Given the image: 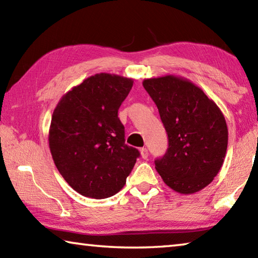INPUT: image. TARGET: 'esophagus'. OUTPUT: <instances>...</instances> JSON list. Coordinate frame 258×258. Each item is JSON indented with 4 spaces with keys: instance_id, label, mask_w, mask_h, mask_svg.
Returning a JSON list of instances; mask_svg holds the SVG:
<instances>
[{
    "instance_id": "34e87169",
    "label": "esophagus",
    "mask_w": 258,
    "mask_h": 258,
    "mask_svg": "<svg viewBox=\"0 0 258 258\" xmlns=\"http://www.w3.org/2000/svg\"><path fill=\"white\" fill-rule=\"evenodd\" d=\"M140 154H141V157L143 159H147L148 156H149V152H148L147 148H141V149H140Z\"/></svg>"
}]
</instances>
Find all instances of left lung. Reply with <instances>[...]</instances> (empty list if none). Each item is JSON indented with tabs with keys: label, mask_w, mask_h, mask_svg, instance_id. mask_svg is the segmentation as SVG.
Listing matches in <instances>:
<instances>
[{
	"label": "left lung",
	"mask_w": 258,
	"mask_h": 258,
	"mask_svg": "<svg viewBox=\"0 0 258 258\" xmlns=\"http://www.w3.org/2000/svg\"><path fill=\"white\" fill-rule=\"evenodd\" d=\"M143 87L158 108L168 137L155 167L171 189L203 190L217 175L228 148V126L217 104L189 80L175 75L147 78Z\"/></svg>",
	"instance_id": "obj_1"
}]
</instances>
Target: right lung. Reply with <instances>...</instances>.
<instances>
[{
	"mask_svg": "<svg viewBox=\"0 0 258 258\" xmlns=\"http://www.w3.org/2000/svg\"><path fill=\"white\" fill-rule=\"evenodd\" d=\"M132 78L100 73L60 99L51 119L49 147L59 173L84 197H111L125 185L140 156L125 143L118 109Z\"/></svg>",
	"mask_w": 258,
	"mask_h": 258,
	"instance_id": "1",
	"label": "right lung"
}]
</instances>
